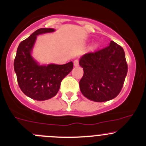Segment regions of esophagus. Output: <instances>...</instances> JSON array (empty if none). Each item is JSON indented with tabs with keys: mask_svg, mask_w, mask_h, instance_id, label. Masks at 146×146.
<instances>
[{
	"mask_svg": "<svg viewBox=\"0 0 146 146\" xmlns=\"http://www.w3.org/2000/svg\"><path fill=\"white\" fill-rule=\"evenodd\" d=\"M73 65H74V66H76V67L78 66H79V60H78V59L75 60L74 61H73Z\"/></svg>",
	"mask_w": 146,
	"mask_h": 146,
	"instance_id": "1",
	"label": "esophagus"
}]
</instances>
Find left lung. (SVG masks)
Masks as SVG:
<instances>
[{"label": "left lung", "mask_w": 146, "mask_h": 146, "mask_svg": "<svg viewBox=\"0 0 146 146\" xmlns=\"http://www.w3.org/2000/svg\"><path fill=\"white\" fill-rule=\"evenodd\" d=\"M79 64L83 68L79 86L85 97L105 102L119 94L128 73L125 52L121 46L111 40L107 47L83 55Z\"/></svg>", "instance_id": "obj_1"}]
</instances>
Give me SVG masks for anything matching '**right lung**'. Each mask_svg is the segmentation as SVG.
<instances>
[{
  "mask_svg": "<svg viewBox=\"0 0 146 146\" xmlns=\"http://www.w3.org/2000/svg\"><path fill=\"white\" fill-rule=\"evenodd\" d=\"M53 28H40L23 40L17 49L14 70L23 93L36 100H46L58 92L62 80L73 68V62L64 65H39L31 56L37 35L54 32Z\"/></svg>",
  "mask_w": 146,
  "mask_h": 146,
  "instance_id": "add662e5",
  "label": "right lung"
}]
</instances>
